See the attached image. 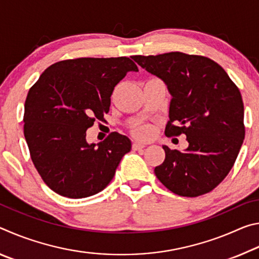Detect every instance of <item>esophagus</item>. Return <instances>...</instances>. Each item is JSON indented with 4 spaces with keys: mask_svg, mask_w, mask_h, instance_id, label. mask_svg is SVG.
<instances>
[{
    "mask_svg": "<svg viewBox=\"0 0 259 259\" xmlns=\"http://www.w3.org/2000/svg\"><path fill=\"white\" fill-rule=\"evenodd\" d=\"M145 146H146L145 144L139 143V142H135V143L133 144V150H135V151H138V150H142V148H144Z\"/></svg>",
    "mask_w": 259,
    "mask_h": 259,
    "instance_id": "1",
    "label": "esophagus"
}]
</instances>
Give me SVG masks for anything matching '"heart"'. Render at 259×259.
Listing matches in <instances>:
<instances>
[{
	"label": "heart",
	"instance_id": "1",
	"mask_svg": "<svg viewBox=\"0 0 259 259\" xmlns=\"http://www.w3.org/2000/svg\"><path fill=\"white\" fill-rule=\"evenodd\" d=\"M151 128H148V126H139V128H137L135 130V134L138 136V137L140 138H147L150 137L151 135Z\"/></svg>",
	"mask_w": 259,
	"mask_h": 259
}]
</instances>
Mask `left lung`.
I'll return each mask as SVG.
<instances>
[{"label": "left lung", "instance_id": "obj_1", "mask_svg": "<svg viewBox=\"0 0 259 259\" xmlns=\"http://www.w3.org/2000/svg\"><path fill=\"white\" fill-rule=\"evenodd\" d=\"M131 58L159 77L171 96L165 134H184L188 142L183 152L162 145L165 159L155 166L157 179L181 196L212 191L230 172L244 139L239 89L207 57L169 52Z\"/></svg>", "mask_w": 259, "mask_h": 259}]
</instances>
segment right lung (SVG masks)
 I'll list each match as a JSON object with an SVG mask.
<instances>
[{
  "label": "right lung",
  "instance_id": "obj_1",
  "mask_svg": "<svg viewBox=\"0 0 259 259\" xmlns=\"http://www.w3.org/2000/svg\"><path fill=\"white\" fill-rule=\"evenodd\" d=\"M128 72L138 67L126 57L63 60L48 67L29 89L25 139L35 168L57 194H97L130 152V139L117 133L98 144L85 138L95 120L108 113L114 88Z\"/></svg>",
  "mask_w": 259,
  "mask_h": 259
}]
</instances>
